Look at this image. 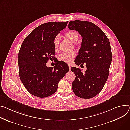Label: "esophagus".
<instances>
[{"mask_svg": "<svg viewBox=\"0 0 130 130\" xmlns=\"http://www.w3.org/2000/svg\"><path fill=\"white\" fill-rule=\"evenodd\" d=\"M68 67H69V70H70V69H71V67H72L71 65H68Z\"/></svg>", "mask_w": 130, "mask_h": 130, "instance_id": "esophagus-1", "label": "esophagus"}]
</instances>
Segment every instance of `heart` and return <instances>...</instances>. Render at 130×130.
I'll use <instances>...</instances> for the list:
<instances>
[{"mask_svg": "<svg viewBox=\"0 0 130 130\" xmlns=\"http://www.w3.org/2000/svg\"><path fill=\"white\" fill-rule=\"evenodd\" d=\"M65 37L73 43H77L79 39V35L78 33L75 30H70L65 33ZM60 38L56 36L53 40V47L55 51L58 50V44ZM76 56L75 52L63 53L58 56V60L60 61L64 62L67 63H71Z\"/></svg>", "mask_w": 130, "mask_h": 130, "instance_id": "b5f03b06", "label": "heart"}]
</instances>
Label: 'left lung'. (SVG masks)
I'll use <instances>...</instances> for the list:
<instances>
[{
	"label": "left lung",
	"mask_w": 130,
	"mask_h": 130,
	"mask_svg": "<svg viewBox=\"0 0 130 130\" xmlns=\"http://www.w3.org/2000/svg\"><path fill=\"white\" fill-rule=\"evenodd\" d=\"M68 28L76 30L82 37L75 63L78 66L85 64L87 69L83 73L80 68H71L76 75L72 89L77 96L91 99L101 91L109 75L112 58L109 40L100 27L90 22L70 21Z\"/></svg>",
	"instance_id": "1"
}]
</instances>
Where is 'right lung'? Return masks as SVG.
<instances>
[{
  "label": "right lung",
  "instance_id": "right-lung-1",
  "mask_svg": "<svg viewBox=\"0 0 130 130\" xmlns=\"http://www.w3.org/2000/svg\"><path fill=\"white\" fill-rule=\"evenodd\" d=\"M68 22H50L34 29L23 41L18 54L19 76L26 90L40 98L49 96L57 90L60 79L68 72V65L57 61L54 67H46L55 55L53 40Z\"/></svg>",
  "mask_w": 130,
  "mask_h": 130
}]
</instances>
